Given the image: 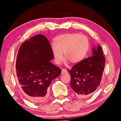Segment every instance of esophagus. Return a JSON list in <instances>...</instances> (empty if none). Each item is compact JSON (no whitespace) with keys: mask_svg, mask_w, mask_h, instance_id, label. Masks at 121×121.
<instances>
[{"mask_svg":"<svg viewBox=\"0 0 121 121\" xmlns=\"http://www.w3.org/2000/svg\"><path fill=\"white\" fill-rule=\"evenodd\" d=\"M67 73V70H65V69H61V73H62V74H64V73Z\"/></svg>","mask_w":121,"mask_h":121,"instance_id":"34e87169","label":"esophagus"}]
</instances>
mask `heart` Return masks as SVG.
Listing matches in <instances>:
<instances>
[{
	"mask_svg": "<svg viewBox=\"0 0 121 121\" xmlns=\"http://www.w3.org/2000/svg\"><path fill=\"white\" fill-rule=\"evenodd\" d=\"M51 50L55 62L59 64L62 61L76 64L81 62L86 56L90 48L89 39L85 35L77 33L65 34L56 37Z\"/></svg>",
	"mask_w": 121,
	"mask_h": 121,
	"instance_id": "b5f03b06",
	"label": "heart"
}]
</instances>
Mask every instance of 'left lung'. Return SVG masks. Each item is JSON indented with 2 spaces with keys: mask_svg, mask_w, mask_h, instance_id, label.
<instances>
[{
  "mask_svg": "<svg viewBox=\"0 0 121 121\" xmlns=\"http://www.w3.org/2000/svg\"><path fill=\"white\" fill-rule=\"evenodd\" d=\"M92 56L77 63L69 70L70 85L79 98L91 95L99 86L105 68V58L101 47L92 50Z\"/></svg>",
  "mask_w": 121,
  "mask_h": 121,
  "instance_id": "1",
  "label": "left lung"
}]
</instances>
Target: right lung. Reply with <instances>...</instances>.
<instances>
[{
    "mask_svg": "<svg viewBox=\"0 0 121 121\" xmlns=\"http://www.w3.org/2000/svg\"><path fill=\"white\" fill-rule=\"evenodd\" d=\"M53 58L50 43L43 35L31 37L20 46L16 61L19 86L32 102L45 101L52 81L60 75L61 69L51 62Z\"/></svg>",
    "mask_w": 121,
    "mask_h": 121,
    "instance_id": "right-lung-1",
    "label": "right lung"
}]
</instances>
